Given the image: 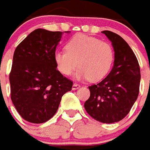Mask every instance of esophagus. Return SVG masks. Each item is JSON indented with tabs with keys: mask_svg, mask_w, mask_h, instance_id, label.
Segmentation results:
<instances>
[{
	"mask_svg": "<svg viewBox=\"0 0 150 150\" xmlns=\"http://www.w3.org/2000/svg\"><path fill=\"white\" fill-rule=\"evenodd\" d=\"M80 87V85H79L77 83H74L72 86V90H78Z\"/></svg>",
	"mask_w": 150,
	"mask_h": 150,
	"instance_id": "34e87169",
	"label": "esophagus"
}]
</instances>
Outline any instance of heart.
<instances>
[{
	"label": "heart",
	"mask_w": 150,
	"mask_h": 150,
	"mask_svg": "<svg viewBox=\"0 0 150 150\" xmlns=\"http://www.w3.org/2000/svg\"><path fill=\"white\" fill-rule=\"evenodd\" d=\"M65 49L56 51L54 54L56 67L61 74L70 75L79 67L75 75L77 80H102L108 75L115 60L111 44L83 34L70 39Z\"/></svg>",
	"instance_id": "1"
}]
</instances>
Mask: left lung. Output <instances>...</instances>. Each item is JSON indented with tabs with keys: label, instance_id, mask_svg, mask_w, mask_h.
<instances>
[{
	"label": "left lung",
	"instance_id": "1",
	"mask_svg": "<svg viewBox=\"0 0 150 150\" xmlns=\"http://www.w3.org/2000/svg\"><path fill=\"white\" fill-rule=\"evenodd\" d=\"M115 51L114 66L98 84L88 86L90 98L84 107L95 120L103 123L119 122L128 115L139 94L141 72L138 61L120 35L103 31Z\"/></svg>",
	"mask_w": 150,
	"mask_h": 150
}]
</instances>
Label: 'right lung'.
<instances>
[{
  "instance_id": "1",
  "label": "right lung",
  "mask_w": 150,
  "mask_h": 150,
  "mask_svg": "<svg viewBox=\"0 0 150 150\" xmlns=\"http://www.w3.org/2000/svg\"><path fill=\"white\" fill-rule=\"evenodd\" d=\"M64 33L37 28L14 52L9 75L11 99L20 115L29 122L51 119L62 96L71 91L73 83L57 70L54 59Z\"/></svg>"
}]
</instances>
